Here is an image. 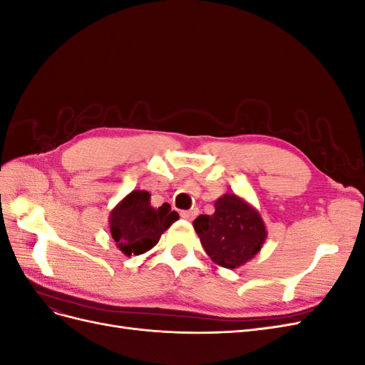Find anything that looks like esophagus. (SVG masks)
Returning <instances> with one entry per match:
<instances>
[{
	"label": "esophagus",
	"mask_w": 365,
	"mask_h": 365,
	"mask_svg": "<svg viewBox=\"0 0 365 365\" xmlns=\"http://www.w3.org/2000/svg\"><path fill=\"white\" fill-rule=\"evenodd\" d=\"M197 208H190V210H184V212H181V217L185 219V220H193L196 216H197Z\"/></svg>",
	"instance_id": "esophagus-1"
}]
</instances>
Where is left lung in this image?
<instances>
[{
  "label": "left lung",
  "mask_w": 365,
  "mask_h": 365,
  "mask_svg": "<svg viewBox=\"0 0 365 365\" xmlns=\"http://www.w3.org/2000/svg\"><path fill=\"white\" fill-rule=\"evenodd\" d=\"M193 228L208 257L227 269L256 257L268 236L259 210L236 193L217 197L215 213L197 216Z\"/></svg>",
  "instance_id": "8db88e82"
}]
</instances>
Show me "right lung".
I'll use <instances>...</instances> for the list:
<instances>
[{"label": "right lung", "instance_id": "obj_1", "mask_svg": "<svg viewBox=\"0 0 365 365\" xmlns=\"http://www.w3.org/2000/svg\"><path fill=\"white\" fill-rule=\"evenodd\" d=\"M108 219L117 248L129 257L155 247L161 235L180 219V215L172 212L168 202L153 208L149 192L132 190L111 210Z\"/></svg>", "mask_w": 365, "mask_h": 365}]
</instances>
